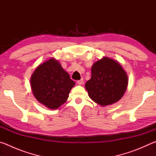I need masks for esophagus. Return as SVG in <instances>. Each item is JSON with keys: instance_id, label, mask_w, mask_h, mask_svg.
I'll return each instance as SVG.
<instances>
[{"instance_id": "obj_1", "label": "esophagus", "mask_w": 156, "mask_h": 156, "mask_svg": "<svg viewBox=\"0 0 156 156\" xmlns=\"http://www.w3.org/2000/svg\"><path fill=\"white\" fill-rule=\"evenodd\" d=\"M77 84L79 85H81V84H83V79H81V80H79L77 81Z\"/></svg>"}]
</instances>
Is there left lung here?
<instances>
[{
    "instance_id": "left-lung-1",
    "label": "left lung",
    "mask_w": 156,
    "mask_h": 156,
    "mask_svg": "<svg viewBox=\"0 0 156 156\" xmlns=\"http://www.w3.org/2000/svg\"><path fill=\"white\" fill-rule=\"evenodd\" d=\"M128 85V76L119 62L104 56L91 67V78L85 84L90 98L100 106L115 103Z\"/></svg>"
}]
</instances>
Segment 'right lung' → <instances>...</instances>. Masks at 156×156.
<instances>
[{"instance_id": "1", "label": "right lung", "mask_w": 156, "mask_h": 156, "mask_svg": "<svg viewBox=\"0 0 156 156\" xmlns=\"http://www.w3.org/2000/svg\"><path fill=\"white\" fill-rule=\"evenodd\" d=\"M35 98L50 109H56L67 101L75 85L58 60L51 58L39 65L31 76Z\"/></svg>"}]
</instances>
